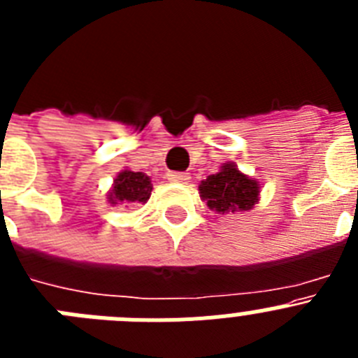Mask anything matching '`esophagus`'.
<instances>
[{
    "instance_id": "34e87169",
    "label": "esophagus",
    "mask_w": 358,
    "mask_h": 358,
    "mask_svg": "<svg viewBox=\"0 0 358 358\" xmlns=\"http://www.w3.org/2000/svg\"><path fill=\"white\" fill-rule=\"evenodd\" d=\"M166 177H169V181L181 182V185H186V182L189 181V173L186 172H169Z\"/></svg>"
}]
</instances>
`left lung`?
Returning <instances> with one entry per match:
<instances>
[{"mask_svg":"<svg viewBox=\"0 0 358 358\" xmlns=\"http://www.w3.org/2000/svg\"><path fill=\"white\" fill-rule=\"evenodd\" d=\"M199 192L202 201L208 202L210 210L224 215L251 210L258 202L260 186L248 176H243L235 164L226 163L220 172L201 182Z\"/></svg>","mask_w":358,"mask_h":358,"instance_id":"1","label":"left lung"}]
</instances>
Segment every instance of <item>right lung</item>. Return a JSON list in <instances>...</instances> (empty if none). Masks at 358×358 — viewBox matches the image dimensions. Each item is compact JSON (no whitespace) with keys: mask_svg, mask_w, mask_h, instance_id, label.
<instances>
[{"mask_svg":"<svg viewBox=\"0 0 358 358\" xmlns=\"http://www.w3.org/2000/svg\"><path fill=\"white\" fill-rule=\"evenodd\" d=\"M152 185L145 173L123 170L115 179V186L110 189V204H132V202H147L150 197Z\"/></svg>","mask_w":358,"mask_h":358,"instance_id":"add662e5","label":"right lung"}]
</instances>
